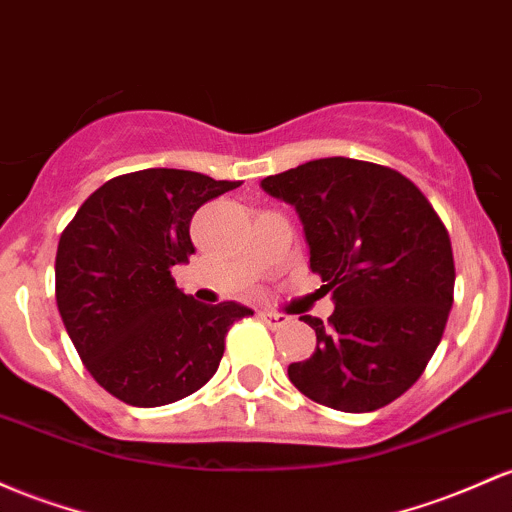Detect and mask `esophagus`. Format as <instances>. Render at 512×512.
<instances>
[{"mask_svg": "<svg viewBox=\"0 0 512 512\" xmlns=\"http://www.w3.org/2000/svg\"><path fill=\"white\" fill-rule=\"evenodd\" d=\"M260 318L262 323L269 325V328H282V325L289 323V318L282 316V313H272V311H262Z\"/></svg>", "mask_w": 512, "mask_h": 512, "instance_id": "obj_1", "label": "esophagus"}]
</instances>
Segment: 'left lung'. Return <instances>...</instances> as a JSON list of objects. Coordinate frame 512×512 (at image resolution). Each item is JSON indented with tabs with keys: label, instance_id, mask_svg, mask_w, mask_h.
Returning <instances> with one entry per match:
<instances>
[{
	"label": "left lung",
	"instance_id": "obj_1",
	"mask_svg": "<svg viewBox=\"0 0 512 512\" xmlns=\"http://www.w3.org/2000/svg\"><path fill=\"white\" fill-rule=\"evenodd\" d=\"M294 206L311 269L333 316H303L316 350L289 364L311 401L369 413L406 393L445 333L454 294L452 243L423 192L401 172L320 157L260 182Z\"/></svg>",
	"mask_w": 512,
	"mask_h": 512
}]
</instances>
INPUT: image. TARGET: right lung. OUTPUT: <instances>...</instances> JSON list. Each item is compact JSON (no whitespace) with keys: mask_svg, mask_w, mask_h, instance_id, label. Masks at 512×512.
<instances>
[{"mask_svg":"<svg viewBox=\"0 0 512 512\" xmlns=\"http://www.w3.org/2000/svg\"><path fill=\"white\" fill-rule=\"evenodd\" d=\"M238 184L167 167L121 174L60 235V318L87 372L128 406H167L199 391L221 364L230 325L252 316L235 301H194L170 274L196 252V209Z\"/></svg>","mask_w":512,"mask_h":512,"instance_id":"1","label":"right lung"}]
</instances>
